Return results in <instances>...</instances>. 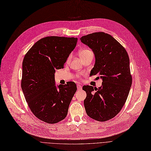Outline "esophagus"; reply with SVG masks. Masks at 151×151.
<instances>
[{
	"mask_svg": "<svg viewBox=\"0 0 151 151\" xmlns=\"http://www.w3.org/2000/svg\"><path fill=\"white\" fill-rule=\"evenodd\" d=\"M77 89H78V90H81V89H82V87H81V86L80 84H78L77 85Z\"/></svg>",
	"mask_w": 151,
	"mask_h": 151,
	"instance_id": "obj_1",
	"label": "esophagus"
}]
</instances>
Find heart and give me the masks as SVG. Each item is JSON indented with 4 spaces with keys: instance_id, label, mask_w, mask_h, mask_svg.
Here are the masks:
<instances>
[{
    "instance_id": "b5f03b06",
    "label": "heart",
    "mask_w": 151,
    "mask_h": 151,
    "mask_svg": "<svg viewBox=\"0 0 151 151\" xmlns=\"http://www.w3.org/2000/svg\"><path fill=\"white\" fill-rule=\"evenodd\" d=\"M91 53H92V52L90 50H89L88 48H83V49L80 50V52H79V55L80 56L81 58H83V57H85L86 56L90 55ZM70 60V57L68 58V60Z\"/></svg>"
}]
</instances>
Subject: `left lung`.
I'll use <instances>...</instances> for the list:
<instances>
[{
    "label": "left lung",
    "instance_id": "left-lung-1",
    "mask_svg": "<svg viewBox=\"0 0 151 151\" xmlns=\"http://www.w3.org/2000/svg\"><path fill=\"white\" fill-rule=\"evenodd\" d=\"M95 57L92 75L99 74L102 86L95 89L84 86L86 114L98 121L113 118L124 105L132 85L129 58L125 48L112 36L104 32L90 33L80 38ZM96 91L94 92L93 90Z\"/></svg>",
    "mask_w": 151,
    "mask_h": 151
}]
</instances>
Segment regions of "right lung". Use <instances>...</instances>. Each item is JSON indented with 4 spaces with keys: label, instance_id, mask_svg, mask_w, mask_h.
<instances>
[{
    "label": "right lung",
    "instance_id": "add662e5",
    "mask_svg": "<svg viewBox=\"0 0 151 151\" xmlns=\"http://www.w3.org/2000/svg\"><path fill=\"white\" fill-rule=\"evenodd\" d=\"M77 40L75 37H45L33 45L24 57L22 91L33 114L47 123H57L66 118L76 91L74 82L56 86L55 73L63 68Z\"/></svg>",
    "mask_w": 151,
    "mask_h": 151
}]
</instances>
